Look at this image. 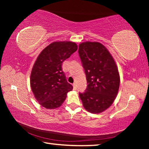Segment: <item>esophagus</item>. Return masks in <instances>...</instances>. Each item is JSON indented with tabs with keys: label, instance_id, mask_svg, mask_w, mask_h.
<instances>
[{
	"label": "esophagus",
	"instance_id": "esophagus-1",
	"mask_svg": "<svg viewBox=\"0 0 149 149\" xmlns=\"http://www.w3.org/2000/svg\"><path fill=\"white\" fill-rule=\"evenodd\" d=\"M73 87H74V89H76V84H73Z\"/></svg>",
	"mask_w": 149,
	"mask_h": 149
}]
</instances>
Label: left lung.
I'll return each instance as SVG.
<instances>
[{
  "mask_svg": "<svg viewBox=\"0 0 149 149\" xmlns=\"http://www.w3.org/2000/svg\"><path fill=\"white\" fill-rule=\"evenodd\" d=\"M78 52L87 82L79 97L87 112L99 114L112 104L118 95L120 77L117 65L107 47L99 42H81Z\"/></svg>",
  "mask_w": 149,
  "mask_h": 149,
  "instance_id": "obj_1",
  "label": "left lung"
}]
</instances>
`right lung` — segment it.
Returning <instances> with one entry per match:
<instances>
[{
	"label": "right lung",
	"mask_w": 149,
	"mask_h": 149,
	"mask_svg": "<svg viewBox=\"0 0 149 149\" xmlns=\"http://www.w3.org/2000/svg\"><path fill=\"white\" fill-rule=\"evenodd\" d=\"M77 50L74 42L54 41L37 56L31 72L30 85L35 99L42 107L59 108L73 89L62 70V64Z\"/></svg>",
	"instance_id": "obj_1"
}]
</instances>
